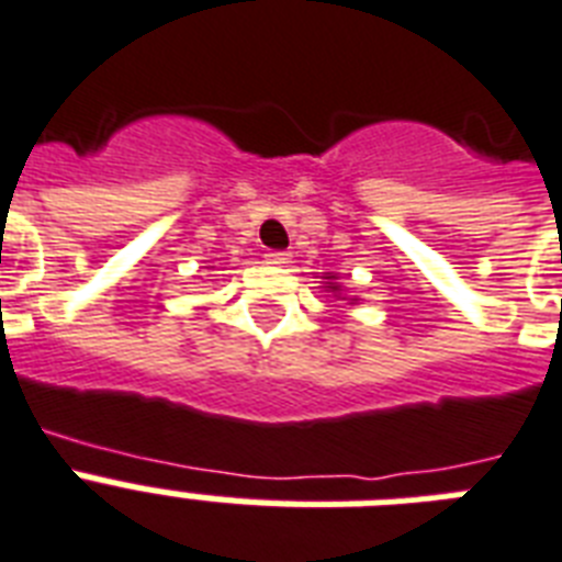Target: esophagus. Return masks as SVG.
<instances>
[{
	"label": "esophagus",
	"instance_id": "34e87169",
	"mask_svg": "<svg viewBox=\"0 0 562 562\" xmlns=\"http://www.w3.org/2000/svg\"><path fill=\"white\" fill-rule=\"evenodd\" d=\"M266 259H268V266H289L291 254H285V250H268Z\"/></svg>",
	"mask_w": 562,
	"mask_h": 562
}]
</instances>
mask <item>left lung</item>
Instances as JSON below:
<instances>
[{
	"label": "left lung",
	"mask_w": 562,
	"mask_h": 562,
	"mask_svg": "<svg viewBox=\"0 0 562 562\" xmlns=\"http://www.w3.org/2000/svg\"><path fill=\"white\" fill-rule=\"evenodd\" d=\"M328 289H337V285H331V282H328Z\"/></svg>",
	"instance_id": "8db88e82"
}]
</instances>
